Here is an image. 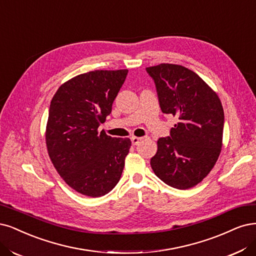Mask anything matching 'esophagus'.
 Wrapping results in <instances>:
<instances>
[{"mask_svg": "<svg viewBox=\"0 0 256 256\" xmlns=\"http://www.w3.org/2000/svg\"><path fill=\"white\" fill-rule=\"evenodd\" d=\"M143 138H138V136H132L131 138V142L134 145H138L140 140H142Z\"/></svg>", "mask_w": 256, "mask_h": 256, "instance_id": "esophagus-1", "label": "esophagus"}]
</instances>
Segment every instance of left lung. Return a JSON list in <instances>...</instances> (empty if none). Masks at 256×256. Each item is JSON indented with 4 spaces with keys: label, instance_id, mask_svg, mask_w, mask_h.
I'll use <instances>...</instances> for the list:
<instances>
[{
    "label": "left lung",
    "instance_id": "obj_1",
    "mask_svg": "<svg viewBox=\"0 0 256 256\" xmlns=\"http://www.w3.org/2000/svg\"><path fill=\"white\" fill-rule=\"evenodd\" d=\"M156 84L163 113L179 122L158 140L152 168L178 190L195 186L212 170L222 152L224 114L217 94L190 70L161 64L146 68Z\"/></svg>",
    "mask_w": 256,
    "mask_h": 256
}]
</instances>
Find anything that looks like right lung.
<instances>
[{
	"mask_svg": "<svg viewBox=\"0 0 256 256\" xmlns=\"http://www.w3.org/2000/svg\"><path fill=\"white\" fill-rule=\"evenodd\" d=\"M128 70L78 75L57 90L48 111L46 145L60 177L76 192L100 197L120 179L129 138H112L98 127L112 111Z\"/></svg>",
	"mask_w": 256,
	"mask_h": 256,
	"instance_id": "add662e5",
	"label": "right lung"
}]
</instances>
